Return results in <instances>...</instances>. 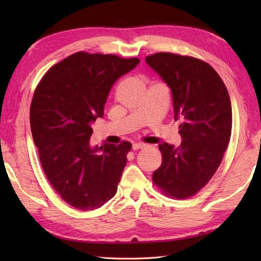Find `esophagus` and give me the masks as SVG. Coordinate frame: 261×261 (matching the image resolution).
Segmentation results:
<instances>
[{
  "instance_id": "esophagus-1",
  "label": "esophagus",
  "mask_w": 261,
  "mask_h": 261,
  "mask_svg": "<svg viewBox=\"0 0 261 261\" xmlns=\"http://www.w3.org/2000/svg\"><path fill=\"white\" fill-rule=\"evenodd\" d=\"M146 147V145H143V143H134V145H132V149H134V150H138V149H143Z\"/></svg>"
}]
</instances>
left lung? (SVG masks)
Masks as SVG:
<instances>
[{
  "instance_id": "1",
  "label": "left lung",
  "mask_w": 261,
  "mask_h": 261,
  "mask_svg": "<svg viewBox=\"0 0 261 261\" xmlns=\"http://www.w3.org/2000/svg\"><path fill=\"white\" fill-rule=\"evenodd\" d=\"M146 62L170 87L182 139L178 148L166 142L158 146L163 162L152 181L165 195L192 197L212 178L228 148L232 129L228 90L204 60L157 53Z\"/></svg>"
}]
</instances>
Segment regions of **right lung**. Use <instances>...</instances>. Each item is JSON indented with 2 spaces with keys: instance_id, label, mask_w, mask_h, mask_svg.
Listing matches in <instances>:
<instances>
[{
  "instance_id": "right-lung-1",
  "label": "right lung",
  "mask_w": 261,
  "mask_h": 261,
  "mask_svg": "<svg viewBox=\"0 0 261 261\" xmlns=\"http://www.w3.org/2000/svg\"><path fill=\"white\" fill-rule=\"evenodd\" d=\"M139 63L79 51L54 65L36 87L30 126L39 159L54 190L77 210L101 207L118 190L131 143L92 148V124L103 118L115 81Z\"/></svg>"
}]
</instances>
